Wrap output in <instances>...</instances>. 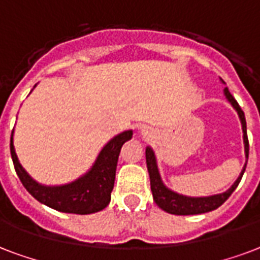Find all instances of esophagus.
I'll use <instances>...</instances> for the list:
<instances>
[{
  "label": "esophagus",
  "instance_id": "34e87169",
  "mask_svg": "<svg viewBox=\"0 0 260 260\" xmlns=\"http://www.w3.org/2000/svg\"><path fill=\"white\" fill-rule=\"evenodd\" d=\"M141 133H142V134H145V136H146V134H149V127H146V126L141 127Z\"/></svg>",
  "mask_w": 260,
  "mask_h": 260
}]
</instances>
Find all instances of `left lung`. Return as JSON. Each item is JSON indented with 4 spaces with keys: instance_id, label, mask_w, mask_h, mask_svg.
I'll use <instances>...</instances> for the list:
<instances>
[{
    "instance_id": "8db88e82",
    "label": "left lung",
    "mask_w": 260,
    "mask_h": 260,
    "mask_svg": "<svg viewBox=\"0 0 260 260\" xmlns=\"http://www.w3.org/2000/svg\"><path fill=\"white\" fill-rule=\"evenodd\" d=\"M220 80L222 84H225L222 81V78H220ZM224 94L226 100L231 103V106L236 110L237 115L240 118L241 128H243L245 164L243 167V170H241L240 175H239V178L235 180V183L229 187L228 190L221 192V194L209 195V197H188V195L179 194V192L171 190L170 187H167L164 184L160 171H158L157 158H156L154 150L150 146H146L145 156H146V167H148L149 178H150V190H152L153 199H154L156 205L160 209H162L164 212L170 213V214H176V216H191V214H202V213L212 212V210H216L217 207H220L231 197L233 191L236 190V187L239 186V183L243 178V174H244L245 167H247V161H248L249 145L248 137H247V123H245L244 112L240 108V106L237 104L235 98L231 94L228 88H224Z\"/></svg>"
}]
</instances>
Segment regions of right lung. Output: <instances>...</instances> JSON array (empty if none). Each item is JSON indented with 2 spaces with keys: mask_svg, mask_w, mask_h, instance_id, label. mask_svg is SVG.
I'll list each match as a JSON object with an SVG mask.
<instances>
[{
  "mask_svg": "<svg viewBox=\"0 0 260 260\" xmlns=\"http://www.w3.org/2000/svg\"><path fill=\"white\" fill-rule=\"evenodd\" d=\"M13 133L15 128L11 136V154L15 170L23 186L36 201L58 212L73 214H92L108 206L115 182L116 164L119 158L120 148L126 141L132 140L133 130L122 132L108 141L85 174L73 182L58 186H46L36 182L24 170L16 153Z\"/></svg>",
  "mask_w": 260,
  "mask_h": 260,
  "instance_id": "add662e5",
  "label": "right lung"
}]
</instances>
